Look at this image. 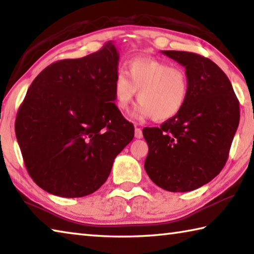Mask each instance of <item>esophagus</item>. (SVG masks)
<instances>
[{
	"label": "esophagus",
	"instance_id": "obj_1",
	"mask_svg": "<svg viewBox=\"0 0 254 254\" xmlns=\"http://www.w3.org/2000/svg\"><path fill=\"white\" fill-rule=\"evenodd\" d=\"M134 136L136 137V139H141V137L143 136L142 130H141V128H139V127H135V130H134Z\"/></svg>",
	"mask_w": 254,
	"mask_h": 254
}]
</instances>
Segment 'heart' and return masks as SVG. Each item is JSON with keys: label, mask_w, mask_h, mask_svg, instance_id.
Here are the masks:
<instances>
[{"label": "heart", "mask_w": 254, "mask_h": 254, "mask_svg": "<svg viewBox=\"0 0 254 254\" xmlns=\"http://www.w3.org/2000/svg\"><path fill=\"white\" fill-rule=\"evenodd\" d=\"M113 92L120 111H127L137 95L140 103L133 110L132 117L163 122L175 118L184 109L189 95V80L184 69L169 63L134 58L128 63V72L122 69L117 72Z\"/></svg>", "instance_id": "1"}]
</instances>
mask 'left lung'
I'll return each instance as SVG.
<instances>
[{
  "mask_svg": "<svg viewBox=\"0 0 254 254\" xmlns=\"http://www.w3.org/2000/svg\"><path fill=\"white\" fill-rule=\"evenodd\" d=\"M161 53L185 67L189 95L175 118L143 128L149 145L144 169L165 190L190 191L225 166L240 122L239 101L230 79L210 59L188 51Z\"/></svg>",
  "mask_w": 254,
  "mask_h": 254,
  "instance_id": "left-lung-1",
  "label": "left lung"
}]
</instances>
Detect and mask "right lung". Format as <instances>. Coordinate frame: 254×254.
Returning a JSON list of instances; mask_svg holds the SVG:
<instances>
[{
	"label": "right lung",
	"instance_id": "right-lung-1",
	"mask_svg": "<svg viewBox=\"0 0 254 254\" xmlns=\"http://www.w3.org/2000/svg\"><path fill=\"white\" fill-rule=\"evenodd\" d=\"M119 53L109 41L38 75L16 114L15 134L29 175L50 194L74 198L106 182L115 157L134 136L114 103Z\"/></svg>",
	"mask_w": 254,
	"mask_h": 254
}]
</instances>
